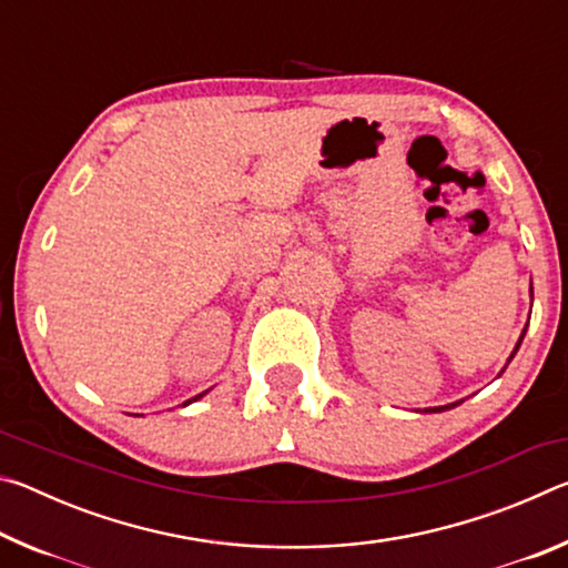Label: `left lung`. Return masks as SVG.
<instances>
[{"label": "left lung", "mask_w": 568, "mask_h": 568, "mask_svg": "<svg viewBox=\"0 0 568 568\" xmlns=\"http://www.w3.org/2000/svg\"><path fill=\"white\" fill-rule=\"evenodd\" d=\"M531 301H534V287H531ZM524 335H526V328L521 331V338H518V343H516V348L511 351V355H508V361H506V365L511 363V358L516 355V351L521 348V341H524ZM506 365H504V371H506ZM501 371V373H504ZM501 373H498V376H501ZM458 403H464V400H456V403H448V406H434V408H423L420 413H440V410H448V408H454V406H458Z\"/></svg>", "instance_id": "obj_1"}]
</instances>
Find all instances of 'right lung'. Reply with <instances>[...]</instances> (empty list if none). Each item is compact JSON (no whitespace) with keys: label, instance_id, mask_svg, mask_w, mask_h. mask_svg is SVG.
<instances>
[{"label":"right lung","instance_id":"obj_1","mask_svg":"<svg viewBox=\"0 0 568 568\" xmlns=\"http://www.w3.org/2000/svg\"><path fill=\"white\" fill-rule=\"evenodd\" d=\"M207 393V390H205ZM205 393H197V396L195 398H190V400H185V403H182V406H190V403H195V400H200V398H203L205 396Z\"/></svg>","mask_w":568,"mask_h":568}]
</instances>
